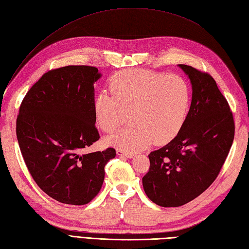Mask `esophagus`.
Returning a JSON list of instances; mask_svg holds the SVG:
<instances>
[{
    "instance_id": "esophagus-1",
    "label": "esophagus",
    "mask_w": 249,
    "mask_h": 249,
    "mask_svg": "<svg viewBox=\"0 0 249 249\" xmlns=\"http://www.w3.org/2000/svg\"><path fill=\"white\" fill-rule=\"evenodd\" d=\"M117 155L120 156V157H126V158H129V159H132L133 157H135L132 154H128V152H125L122 149H117Z\"/></svg>"
}]
</instances>
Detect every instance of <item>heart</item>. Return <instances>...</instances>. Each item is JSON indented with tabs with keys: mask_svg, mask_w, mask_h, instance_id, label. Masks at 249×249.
Listing matches in <instances>:
<instances>
[{
	"mask_svg": "<svg viewBox=\"0 0 249 249\" xmlns=\"http://www.w3.org/2000/svg\"><path fill=\"white\" fill-rule=\"evenodd\" d=\"M111 94L100 92L94 116L100 128L111 133L128 120L131 124L110 136L108 144L137 151L154 142L166 144L177 137L187 118L191 88L179 74L125 69L109 81Z\"/></svg>",
	"mask_w": 249,
	"mask_h": 249,
	"instance_id": "obj_1",
	"label": "heart"
}]
</instances>
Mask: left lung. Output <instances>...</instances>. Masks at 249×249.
<instances>
[{
	"label": "left lung",
	"mask_w": 249,
	"mask_h": 249,
	"mask_svg": "<svg viewBox=\"0 0 249 249\" xmlns=\"http://www.w3.org/2000/svg\"><path fill=\"white\" fill-rule=\"evenodd\" d=\"M190 79L193 100L177 137L148 155L145 194L162 207L182 206L199 196L219 176L234 137L231 107L207 72L179 65Z\"/></svg>",
	"instance_id": "left-lung-1"
}]
</instances>
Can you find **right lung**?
<instances>
[{"label":"right lung","instance_id":"1","mask_svg":"<svg viewBox=\"0 0 249 249\" xmlns=\"http://www.w3.org/2000/svg\"><path fill=\"white\" fill-rule=\"evenodd\" d=\"M98 68L70 65L52 69L25 95L17 118V138L35 182L53 199L85 205L99 194L112 147L84 154L100 139L95 127Z\"/></svg>","mask_w":249,"mask_h":249}]
</instances>
